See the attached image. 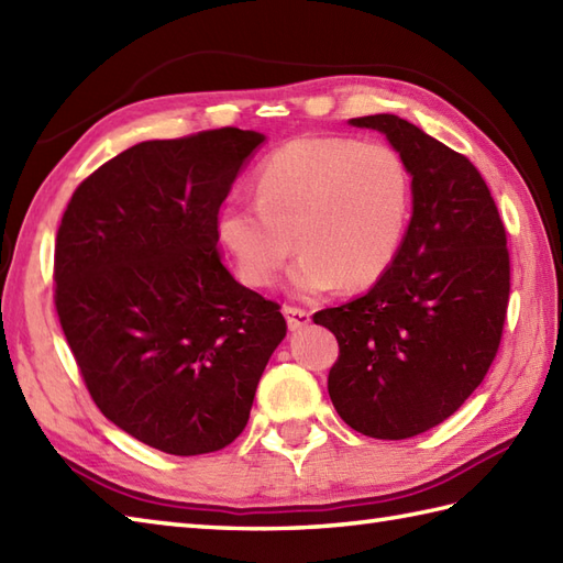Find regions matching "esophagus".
<instances>
[{
  "mask_svg": "<svg viewBox=\"0 0 563 563\" xmlns=\"http://www.w3.org/2000/svg\"><path fill=\"white\" fill-rule=\"evenodd\" d=\"M283 312H285V319H288V327L292 329V331H297V329H305L307 324H309V314L307 309H302V307H292V305H285L283 307Z\"/></svg>",
  "mask_w": 563,
  "mask_h": 563,
  "instance_id": "esophagus-1",
  "label": "esophagus"
}]
</instances>
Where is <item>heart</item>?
<instances>
[{
    "instance_id": "b5f03b06",
    "label": "heart",
    "mask_w": 563,
    "mask_h": 563,
    "mask_svg": "<svg viewBox=\"0 0 563 563\" xmlns=\"http://www.w3.org/2000/svg\"><path fill=\"white\" fill-rule=\"evenodd\" d=\"M411 206L409 164L391 145L297 137L258 164L256 200H227L214 230L251 288H268L297 244L290 290L312 297L377 283L399 256Z\"/></svg>"
}]
</instances>
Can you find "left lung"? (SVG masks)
I'll list each match as a JSON object with an SVG mask.
<instances>
[{
  "instance_id": "left-lung-1",
  "label": "left lung",
  "mask_w": 563,
  "mask_h": 563,
  "mask_svg": "<svg viewBox=\"0 0 563 563\" xmlns=\"http://www.w3.org/2000/svg\"><path fill=\"white\" fill-rule=\"evenodd\" d=\"M385 133L413 176V214L367 295L312 319L339 341L329 397L357 433L406 440L445 421L482 385L508 314L504 220L464 154L399 115L351 121Z\"/></svg>"
}]
</instances>
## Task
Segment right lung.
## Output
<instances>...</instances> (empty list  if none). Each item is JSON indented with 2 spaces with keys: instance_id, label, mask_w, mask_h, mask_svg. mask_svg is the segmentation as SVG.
<instances>
[{
  "instance_id": "add662e5",
  "label": "right lung",
  "mask_w": 563,
  "mask_h": 563,
  "mask_svg": "<svg viewBox=\"0 0 563 563\" xmlns=\"http://www.w3.org/2000/svg\"><path fill=\"white\" fill-rule=\"evenodd\" d=\"M254 130L150 140L71 194L55 239V309L101 413L178 457L239 438L271 353L280 305L239 285L218 214Z\"/></svg>"
}]
</instances>
